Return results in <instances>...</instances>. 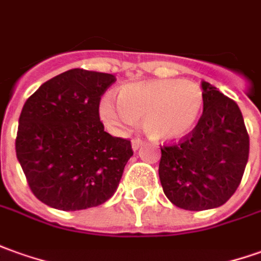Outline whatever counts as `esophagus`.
I'll use <instances>...</instances> for the list:
<instances>
[{
  "mask_svg": "<svg viewBox=\"0 0 261 261\" xmlns=\"http://www.w3.org/2000/svg\"><path fill=\"white\" fill-rule=\"evenodd\" d=\"M142 145H143V141H141V139H134V141H132V149H134L135 152L141 148Z\"/></svg>",
  "mask_w": 261,
  "mask_h": 261,
  "instance_id": "1",
  "label": "esophagus"
}]
</instances>
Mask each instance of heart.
Wrapping results in <instances>:
<instances>
[{"label":"heart","mask_w":261,"mask_h":261,"mask_svg":"<svg viewBox=\"0 0 261 261\" xmlns=\"http://www.w3.org/2000/svg\"><path fill=\"white\" fill-rule=\"evenodd\" d=\"M99 102V115L108 126L123 132L142 120L150 139L173 142L188 136L199 123L204 105L200 86L185 79H154L122 85L116 93Z\"/></svg>","instance_id":"heart-1"}]
</instances>
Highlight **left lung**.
<instances>
[{
  "mask_svg": "<svg viewBox=\"0 0 261 261\" xmlns=\"http://www.w3.org/2000/svg\"><path fill=\"white\" fill-rule=\"evenodd\" d=\"M204 105L193 132L161 148L159 179L163 192L185 210L216 209L229 200L249 159V135L234 100L202 82Z\"/></svg>",
  "mask_w": 261,
  "mask_h": 261,
  "instance_id": "obj_1",
  "label": "left lung"
}]
</instances>
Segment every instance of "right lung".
<instances>
[{"label": "right lung", "mask_w": 261, "mask_h": 261, "mask_svg": "<svg viewBox=\"0 0 261 261\" xmlns=\"http://www.w3.org/2000/svg\"><path fill=\"white\" fill-rule=\"evenodd\" d=\"M116 78L69 69L38 88L19 115L15 150L32 193L65 212L99 206L116 192L134 154L99 120V100Z\"/></svg>", "instance_id": "right-lung-1"}]
</instances>
